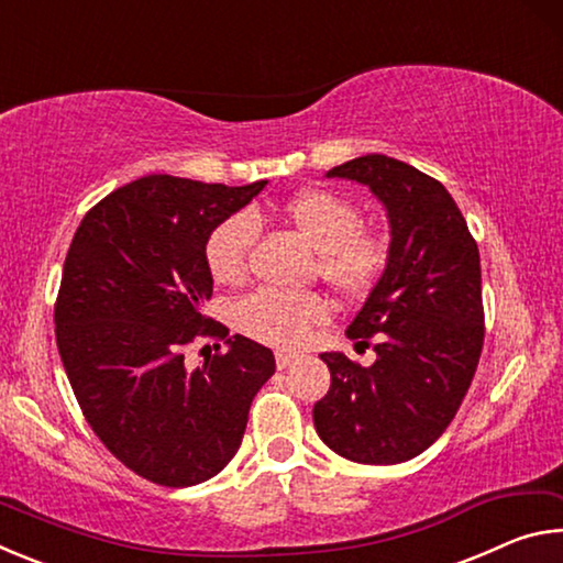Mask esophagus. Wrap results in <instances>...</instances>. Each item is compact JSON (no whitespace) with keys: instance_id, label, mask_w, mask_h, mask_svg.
<instances>
[{"instance_id":"obj_1","label":"esophagus","mask_w":563,"mask_h":563,"mask_svg":"<svg viewBox=\"0 0 563 563\" xmlns=\"http://www.w3.org/2000/svg\"><path fill=\"white\" fill-rule=\"evenodd\" d=\"M295 362H298V355H290V352H283V350L275 352V365H278V369L290 367Z\"/></svg>"}]
</instances>
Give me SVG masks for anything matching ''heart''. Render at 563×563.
Here are the masks:
<instances>
[{"instance_id":"b5f03b06","label":"heart","mask_w":563,"mask_h":563,"mask_svg":"<svg viewBox=\"0 0 563 563\" xmlns=\"http://www.w3.org/2000/svg\"><path fill=\"white\" fill-rule=\"evenodd\" d=\"M280 216L318 251V275L347 298L365 295L387 268L389 247L379 233L365 231L357 206L332 190L305 188L280 206ZM258 221L233 213L208 235L206 263L216 283L235 285L245 278ZM328 302L316 292L255 290L235 302V325L265 345L295 347L308 330L328 320Z\"/></svg>"}]
</instances>
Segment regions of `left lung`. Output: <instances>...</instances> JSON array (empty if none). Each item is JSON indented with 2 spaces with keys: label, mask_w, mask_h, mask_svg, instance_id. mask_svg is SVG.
I'll return each instance as SVG.
<instances>
[{
  "label": "left lung",
  "mask_w": 563,
  "mask_h": 563,
  "mask_svg": "<svg viewBox=\"0 0 563 563\" xmlns=\"http://www.w3.org/2000/svg\"><path fill=\"white\" fill-rule=\"evenodd\" d=\"M367 186L385 206L389 258L347 338H375L369 367L322 352L328 395L312 407L320 440L360 464L422 454L460 409L484 345L479 247L440 180L367 154L328 170Z\"/></svg>",
  "instance_id": "1"
}]
</instances>
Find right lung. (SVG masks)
Listing matches in <instances>:
<instances>
[{
    "instance_id": "add662e5",
    "label": "right lung",
    "mask_w": 563,
    "mask_h": 563,
    "mask_svg": "<svg viewBox=\"0 0 563 563\" xmlns=\"http://www.w3.org/2000/svg\"><path fill=\"white\" fill-rule=\"evenodd\" d=\"M265 186L144 176L93 206L66 253L54 325L76 402L107 450L161 487L221 472L275 373L268 347L228 338L201 310L213 295L208 235ZM196 334L229 350L188 371Z\"/></svg>"
}]
</instances>
